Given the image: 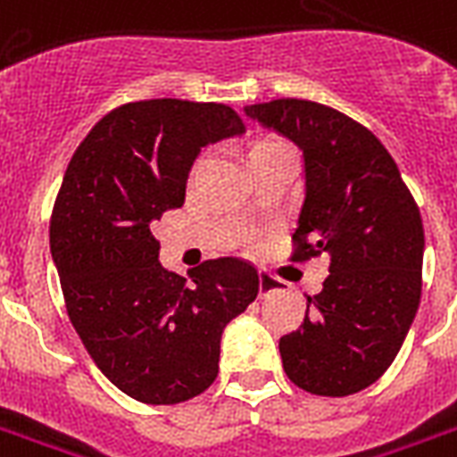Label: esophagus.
<instances>
[{
	"label": "esophagus",
	"instance_id": "34e87169",
	"mask_svg": "<svg viewBox=\"0 0 457 457\" xmlns=\"http://www.w3.org/2000/svg\"><path fill=\"white\" fill-rule=\"evenodd\" d=\"M275 292H280V283H278L275 278H270V275L261 273V278H259L261 297H270V295H275Z\"/></svg>",
	"mask_w": 457,
	"mask_h": 457
}]
</instances>
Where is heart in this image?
Returning a JSON list of instances; mask_svg holds the SVG:
<instances>
[{
    "mask_svg": "<svg viewBox=\"0 0 457 457\" xmlns=\"http://www.w3.org/2000/svg\"><path fill=\"white\" fill-rule=\"evenodd\" d=\"M280 145H285V144H280V141H259V144L253 145L252 151H249V155H252V153H261V151H273V148H280Z\"/></svg>",
    "mask_w": 457,
    "mask_h": 457,
    "instance_id": "obj_1",
    "label": "heart"
}]
</instances>
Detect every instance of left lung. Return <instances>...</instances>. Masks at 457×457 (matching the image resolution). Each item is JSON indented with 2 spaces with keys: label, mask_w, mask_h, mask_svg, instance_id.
<instances>
[{
  "label": "left lung",
  "mask_w": 457,
  "mask_h": 457,
  "mask_svg": "<svg viewBox=\"0 0 457 457\" xmlns=\"http://www.w3.org/2000/svg\"><path fill=\"white\" fill-rule=\"evenodd\" d=\"M244 114L297 145L304 204L292 261L330 256L304 326L280 337L285 374L302 391L343 398L381 378L422 297L424 228L391 153L333 107L283 97Z\"/></svg>",
  "instance_id": "obj_1"
}]
</instances>
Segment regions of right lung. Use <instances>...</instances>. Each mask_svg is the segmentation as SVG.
Instances as JSON below:
<instances>
[{"label":"right lung","instance_id":"add662e5","mask_svg":"<svg viewBox=\"0 0 457 457\" xmlns=\"http://www.w3.org/2000/svg\"><path fill=\"white\" fill-rule=\"evenodd\" d=\"M239 134L228 104L127 103L90 129L66 167L50 220L66 312L97 369L138 403L204 393L222 330L259 295L256 268L232 256L204 261L189 280L167 270L151 232L182 208L201 148Z\"/></svg>","mask_w":457,"mask_h":457}]
</instances>
